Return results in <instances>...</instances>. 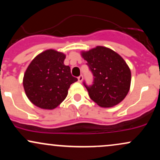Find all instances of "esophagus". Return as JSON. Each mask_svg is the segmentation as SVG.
I'll use <instances>...</instances> for the list:
<instances>
[{"label": "esophagus", "mask_w": 160, "mask_h": 160, "mask_svg": "<svg viewBox=\"0 0 160 160\" xmlns=\"http://www.w3.org/2000/svg\"><path fill=\"white\" fill-rule=\"evenodd\" d=\"M78 82H81L82 81V75H80V77H78Z\"/></svg>", "instance_id": "obj_1"}]
</instances>
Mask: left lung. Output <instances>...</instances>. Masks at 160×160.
Wrapping results in <instances>:
<instances>
[{
  "label": "left lung",
  "mask_w": 160,
  "mask_h": 160,
  "mask_svg": "<svg viewBox=\"0 0 160 160\" xmlns=\"http://www.w3.org/2000/svg\"><path fill=\"white\" fill-rule=\"evenodd\" d=\"M81 56L94 76L92 86L84 82L92 100L102 108L120 103L131 85V71L123 58L111 49L102 46L82 51Z\"/></svg>",
  "instance_id": "left-lung-1"
}]
</instances>
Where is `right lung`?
Returning <instances> with one entry per match:
<instances>
[{
	"label": "right lung",
	"mask_w": 160,
	"mask_h": 160,
	"mask_svg": "<svg viewBox=\"0 0 160 160\" xmlns=\"http://www.w3.org/2000/svg\"><path fill=\"white\" fill-rule=\"evenodd\" d=\"M64 53L47 49L38 54L28 66L23 86L28 98L37 107L52 110L65 100L70 86L78 79L65 65Z\"/></svg>",
	"instance_id": "right-lung-1"
}]
</instances>
